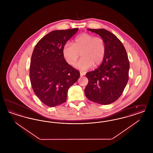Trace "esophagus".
Here are the masks:
<instances>
[{"instance_id":"esophagus-1","label":"esophagus","mask_w":153,"mask_h":153,"mask_svg":"<svg viewBox=\"0 0 153 153\" xmlns=\"http://www.w3.org/2000/svg\"><path fill=\"white\" fill-rule=\"evenodd\" d=\"M80 76H83L85 74V72H82V71H80Z\"/></svg>"}]
</instances>
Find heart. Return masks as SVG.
<instances>
[{
	"label": "heart",
	"mask_w": 153,
	"mask_h": 153,
	"mask_svg": "<svg viewBox=\"0 0 153 153\" xmlns=\"http://www.w3.org/2000/svg\"><path fill=\"white\" fill-rule=\"evenodd\" d=\"M82 58L76 64L75 68L85 71L92 66L99 65L104 59L105 54V44L100 36L92 34L83 33L77 36L73 44L67 42L62 49V54L66 62L73 65L80 57Z\"/></svg>",
	"instance_id": "b5f03b06"
}]
</instances>
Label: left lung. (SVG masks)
<instances>
[{
  "instance_id": "1",
  "label": "left lung",
  "mask_w": 153,
  "mask_h": 153,
  "mask_svg": "<svg viewBox=\"0 0 153 153\" xmlns=\"http://www.w3.org/2000/svg\"><path fill=\"white\" fill-rule=\"evenodd\" d=\"M87 30L104 39L105 54L100 66L86 73L88 83L85 95L92 102L108 105L119 98L127 84L130 69L128 56L122 42L109 31Z\"/></svg>"
}]
</instances>
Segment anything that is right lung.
Returning <instances> with one entry per match:
<instances>
[{
	"label": "right lung",
	"mask_w": 153,
	"mask_h": 153,
	"mask_svg": "<svg viewBox=\"0 0 153 153\" xmlns=\"http://www.w3.org/2000/svg\"><path fill=\"white\" fill-rule=\"evenodd\" d=\"M78 30L52 31L38 41L33 52L31 86L38 98L50 107L65 102L69 88L80 77L79 71L68 64L62 54L64 45Z\"/></svg>",
	"instance_id": "right-lung-1"
}]
</instances>
